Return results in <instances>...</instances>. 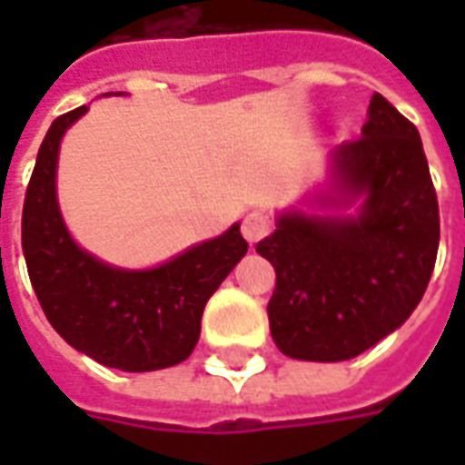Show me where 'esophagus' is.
Masks as SVG:
<instances>
[{"label": "esophagus", "mask_w": 465, "mask_h": 465, "mask_svg": "<svg viewBox=\"0 0 465 465\" xmlns=\"http://www.w3.org/2000/svg\"><path fill=\"white\" fill-rule=\"evenodd\" d=\"M272 219L266 216L263 212H252L246 219H243L242 223V233L243 239L249 243H256L262 242L263 236H269V232H272Z\"/></svg>", "instance_id": "1"}]
</instances>
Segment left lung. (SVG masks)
Wrapping results in <instances>:
<instances>
[{
    "mask_svg": "<svg viewBox=\"0 0 465 465\" xmlns=\"http://www.w3.org/2000/svg\"><path fill=\"white\" fill-rule=\"evenodd\" d=\"M316 206L353 213H279L256 243L276 272L269 326L299 361L359 356L409 319L439 253V199L419 129L381 94L359 139L331 152V189Z\"/></svg>",
    "mask_w": 465,
    "mask_h": 465,
    "instance_id": "1",
    "label": "left lung"
}]
</instances>
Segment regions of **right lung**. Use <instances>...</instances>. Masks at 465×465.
I'll return each mask as SVG.
<instances>
[{"label":"right lung","mask_w":465,"mask_h":465,"mask_svg":"<svg viewBox=\"0 0 465 465\" xmlns=\"http://www.w3.org/2000/svg\"><path fill=\"white\" fill-rule=\"evenodd\" d=\"M86 106L56 116L36 153L22 212V252L35 293L69 346L122 371L169 369L192 356L212 293L249 249L233 223L153 269L99 262L72 239L56 202L62 136Z\"/></svg>","instance_id":"right-lung-1"}]
</instances>
